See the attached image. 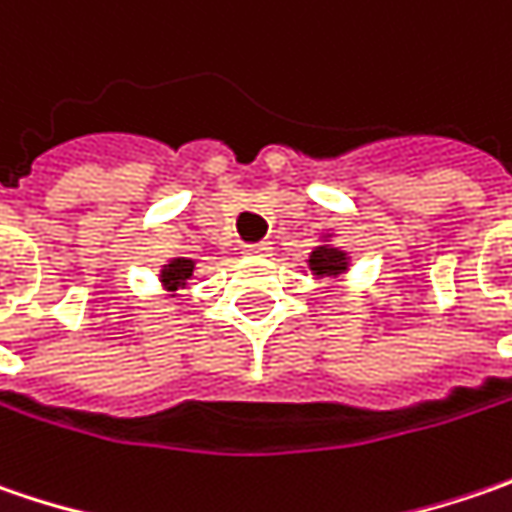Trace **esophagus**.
I'll list each match as a JSON object with an SVG mask.
<instances>
[{"instance_id": "34e87169", "label": "esophagus", "mask_w": 512, "mask_h": 512, "mask_svg": "<svg viewBox=\"0 0 512 512\" xmlns=\"http://www.w3.org/2000/svg\"><path fill=\"white\" fill-rule=\"evenodd\" d=\"M243 252L252 257H269L272 255V243L269 240H260V243H249V246H243Z\"/></svg>"}]
</instances>
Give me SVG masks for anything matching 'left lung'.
Returning a JSON list of instances; mask_svg holds the SVG:
<instances>
[{"label":"left lung","mask_w":512,"mask_h":512,"mask_svg":"<svg viewBox=\"0 0 512 512\" xmlns=\"http://www.w3.org/2000/svg\"><path fill=\"white\" fill-rule=\"evenodd\" d=\"M323 240H329V234ZM309 269L318 278H338V275H344L346 269H349V255H346L344 249L332 246V243H321L309 255Z\"/></svg>","instance_id":"8db88e82"}]
</instances>
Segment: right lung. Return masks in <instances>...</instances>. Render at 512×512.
Here are the masks:
<instances>
[{
    "mask_svg": "<svg viewBox=\"0 0 512 512\" xmlns=\"http://www.w3.org/2000/svg\"><path fill=\"white\" fill-rule=\"evenodd\" d=\"M191 275H194V260L191 257H171L166 266L160 269V286L166 289L168 298H177V292L189 286Z\"/></svg>",
    "mask_w": 512,
    "mask_h": 512,
    "instance_id": "add662e5",
    "label": "right lung"
}]
</instances>
